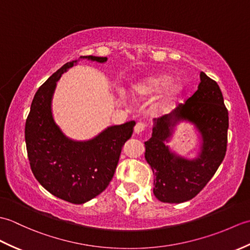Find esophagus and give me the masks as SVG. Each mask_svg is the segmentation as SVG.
Segmentation results:
<instances>
[{
  "mask_svg": "<svg viewBox=\"0 0 250 250\" xmlns=\"http://www.w3.org/2000/svg\"><path fill=\"white\" fill-rule=\"evenodd\" d=\"M148 126V125L146 124V122H143V121H140L137 122L136 125H135V133H141V132L145 131L146 128Z\"/></svg>",
  "mask_w": 250,
  "mask_h": 250,
  "instance_id": "1",
  "label": "esophagus"
}]
</instances>
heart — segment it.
<instances>
[{
    "label": "heart",
    "instance_id": "1",
    "mask_svg": "<svg viewBox=\"0 0 250 250\" xmlns=\"http://www.w3.org/2000/svg\"><path fill=\"white\" fill-rule=\"evenodd\" d=\"M168 83V78L167 77H157V78H153L150 79V81H148L144 83V86H143V89L147 90V91H158V90H161L162 88H164ZM172 90L175 92L178 90L177 86H173Z\"/></svg>",
    "mask_w": 250,
    "mask_h": 250
}]
</instances>
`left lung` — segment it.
I'll use <instances>...</instances> for the list:
<instances>
[{
    "mask_svg": "<svg viewBox=\"0 0 250 250\" xmlns=\"http://www.w3.org/2000/svg\"><path fill=\"white\" fill-rule=\"evenodd\" d=\"M198 90L171 113L155 119L152 136L145 142V158L155 180L153 194L163 203H182L193 199L214 176L225 159L229 113L214 79L200 74ZM179 120L196 125L204 140L201 155L194 161L175 156L165 146L170 129Z\"/></svg>",
    "mask_w": 250,
    "mask_h": 250,
    "instance_id": "8db88e82",
    "label": "left lung"
}]
</instances>
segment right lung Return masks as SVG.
Listing matches in <instances>:
<instances>
[{"label": "right lung", "mask_w": 250, "mask_h": 250, "mask_svg": "<svg viewBox=\"0 0 250 250\" xmlns=\"http://www.w3.org/2000/svg\"><path fill=\"white\" fill-rule=\"evenodd\" d=\"M81 58L107 60L105 57ZM76 62L65 63L37 90L25 120L24 136L30 167L37 182L57 198L83 204L107 188L135 122L109 126L87 142H74L62 133L52 118L51 98L58 79Z\"/></svg>", "instance_id": "add662e5"}]
</instances>
